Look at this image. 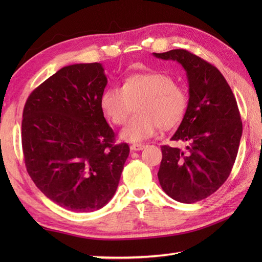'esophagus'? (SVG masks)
Returning <instances> with one entry per match:
<instances>
[{"label":"esophagus","instance_id":"esophagus-1","mask_svg":"<svg viewBox=\"0 0 262 262\" xmlns=\"http://www.w3.org/2000/svg\"><path fill=\"white\" fill-rule=\"evenodd\" d=\"M145 148L144 144H141V143H134L130 145V150L132 151H140V150H143Z\"/></svg>","mask_w":262,"mask_h":262}]
</instances>
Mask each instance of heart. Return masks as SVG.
<instances>
[{
    "label": "heart",
    "mask_w": 262,
    "mask_h": 262,
    "mask_svg": "<svg viewBox=\"0 0 262 262\" xmlns=\"http://www.w3.org/2000/svg\"><path fill=\"white\" fill-rule=\"evenodd\" d=\"M100 105L114 125H123L134 111L137 114L120 132V139L142 142L156 134L158 127L172 129L184 120L188 108V95L176 79L163 73L135 74L120 86H110Z\"/></svg>",
    "instance_id": "1"
}]
</instances>
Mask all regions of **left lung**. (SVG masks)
I'll return each mask as SVG.
<instances>
[{"label":"left lung","instance_id":"1","mask_svg":"<svg viewBox=\"0 0 262 262\" xmlns=\"http://www.w3.org/2000/svg\"><path fill=\"white\" fill-rule=\"evenodd\" d=\"M183 66L188 82V108L172 136L186 148L163 145L158 180L168 196L194 203L215 193L236 161L243 123L237 101L223 75L186 50L152 53Z\"/></svg>","mask_w":262,"mask_h":262}]
</instances>
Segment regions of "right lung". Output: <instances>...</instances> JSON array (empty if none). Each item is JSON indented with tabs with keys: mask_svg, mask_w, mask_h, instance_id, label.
Segmentation results:
<instances>
[{
	"mask_svg": "<svg viewBox=\"0 0 262 262\" xmlns=\"http://www.w3.org/2000/svg\"><path fill=\"white\" fill-rule=\"evenodd\" d=\"M107 85L103 64L61 68L26 100L21 121L25 166L35 186L64 209L103 208L115 194L129 155L100 105Z\"/></svg>",
	"mask_w": 262,
	"mask_h": 262,
	"instance_id": "add662e5",
	"label": "right lung"
}]
</instances>
